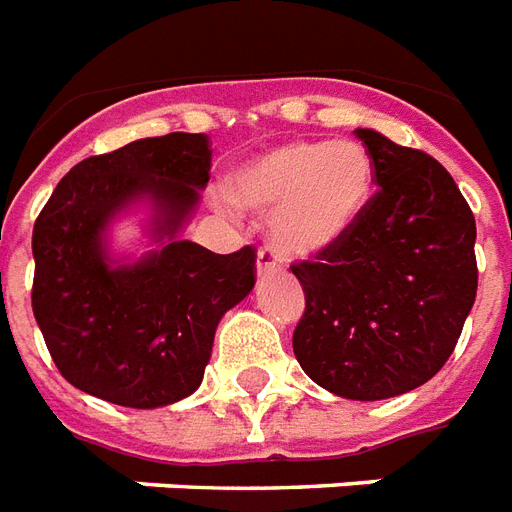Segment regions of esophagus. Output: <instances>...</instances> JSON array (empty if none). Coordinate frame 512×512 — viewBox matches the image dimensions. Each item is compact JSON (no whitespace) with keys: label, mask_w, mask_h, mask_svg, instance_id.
I'll list each match as a JSON object with an SVG mask.
<instances>
[{"label":"esophagus","mask_w":512,"mask_h":512,"mask_svg":"<svg viewBox=\"0 0 512 512\" xmlns=\"http://www.w3.org/2000/svg\"><path fill=\"white\" fill-rule=\"evenodd\" d=\"M281 271V257L273 252V249L263 247L257 252V273L260 276H268V273H276Z\"/></svg>","instance_id":"34e87169"}]
</instances>
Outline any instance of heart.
<instances>
[{"label":"heart","instance_id":"b5f03b06","mask_svg":"<svg viewBox=\"0 0 512 512\" xmlns=\"http://www.w3.org/2000/svg\"><path fill=\"white\" fill-rule=\"evenodd\" d=\"M374 193V159L358 140H289L233 172L236 207L271 212V239L284 255L332 247L364 215ZM233 212L231 204H223Z\"/></svg>","mask_w":512,"mask_h":512}]
</instances>
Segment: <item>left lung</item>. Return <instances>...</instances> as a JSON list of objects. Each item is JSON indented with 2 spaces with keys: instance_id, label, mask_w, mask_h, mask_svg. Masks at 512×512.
Masks as SVG:
<instances>
[{
  "instance_id": "left-lung-1",
  "label": "left lung",
  "mask_w": 512,
  "mask_h": 512,
  "mask_svg": "<svg viewBox=\"0 0 512 512\" xmlns=\"http://www.w3.org/2000/svg\"><path fill=\"white\" fill-rule=\"evenodd\" d=\"M356 138L377 191L340 241L292 265L305 292L292 348L329 393L382 401L452 356L478 289L476 217L433 156L374 130Z\"/></svg>"
}]
</instances>
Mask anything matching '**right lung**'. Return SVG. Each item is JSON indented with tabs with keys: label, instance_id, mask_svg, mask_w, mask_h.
Segmentation results:
<instances>
[{
	"label": "right lung",
	"instance_id": "obj_1",
	"mask_svg": "<svg viewBox=\"0 0 512 512\" xmlns=\"http://www.w3.org/2000/svg\"><path fill=\"white\" fill-rule=\"evenodd\" d=\"M207 135L170 132L90 156L34 223L31 305L52 361L74 388L130 409L191 396L225 311L255 287V249L215 255L177 233L209 183ZM152 204L160 247L130 264L107 255L110 220Z\"/></svg>",
	"mask_w": 512,
	"mask_h": 512
}]
</instances>
